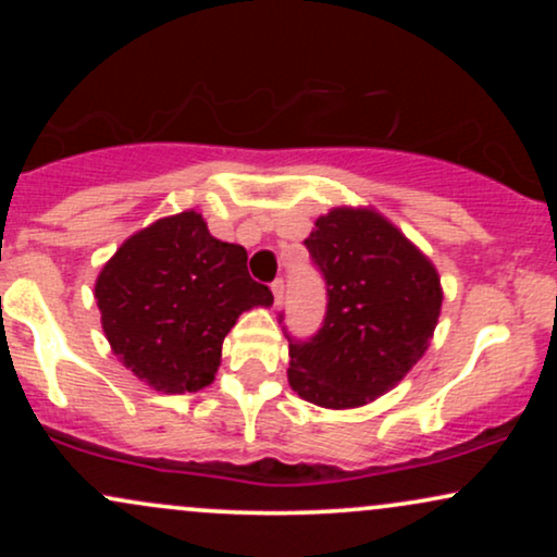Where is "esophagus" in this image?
Masks as SVG:
<instances>
[{"instance_id":"obj_1","label":"esophagus","mask_w":557,"mask_h":557,"mask_svg":"<svg viewBox=\"0 0 557 557\" xmlns=\"http://www.w3.org/2000/svg\"><path fill=\"white\" fill-rule=\"evenodd\" d=\"M272 293H274V304H280V300H283V293H285V283H283V277H277L272 283Z\"/></svg>"}]
</instances>
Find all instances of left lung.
I'll use <instances>...</instances> for the list:
<instances>
[{"label": "left lung", "mask_w": 557, "mask_h": 557, "mask_svg": "<svg viewBox=\"0 0 557 557\" xmlns=\"http://www.w3.org/2000/svg\"><path fill=\"white\" fill-rule=\"evenodd\" d=\"M304 246L324 277L327 311L306 341L285 332L287 380L317 406H363L398 385L424 356L443 306L437 270L369 209H332Z\"/></svg>", "instance_id": "left-lung-1"}]
</instances>
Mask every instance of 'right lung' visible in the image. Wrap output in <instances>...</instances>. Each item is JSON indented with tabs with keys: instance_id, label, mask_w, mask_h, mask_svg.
<instances>
[{
	"instance_id": "right-lung-1",
	"label": "right lung",
	"mask_w": 557,
	"mask_h": 557,
	"mask_svg": "<svg viewBox=\"0 0 557 557\" xmlns=\"http://www.w3.org/2000/svg\"><path fill=\"white\" fill-rule=\"evenodd\" d=\"M246 259V248L216 240L196 212L127 238L96 280L114 356L162 393L207 387L235 319L272 304V290L248 274Z\"/></svg>"
}]
</instances>
